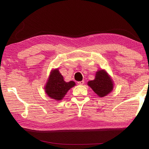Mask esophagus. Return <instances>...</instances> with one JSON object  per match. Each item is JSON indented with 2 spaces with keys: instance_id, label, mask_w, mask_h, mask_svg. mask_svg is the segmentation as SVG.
Listing matches in <instances>:
<instances>
[{
  "instance_id": "1",
  "label": "esophagus",
  "mask_w": 149,
  "mask_h": 149,
  "mask_svg": "<svg viewBox=\"0 0 149 149\" xmlns=\"http://www.w3.org/2000/svg\"><path fill=\"white\" fill-rule=\"evenodd\" d=\"M78 83L79 85H83V84H84V80L78 82Z\"/></svg>"
}]
</instances>
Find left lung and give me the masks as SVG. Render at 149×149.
<instances>
[{"label":"left lung","instance_id":"1","mask_svg":"<svg viewBox=\"0 0 149 149\" xmlns=\"http://www.w3.org/2000/svg\"><path fill=\"white\" fill-rule=\"evenodd\" d=\"M88 85L99 97H102L113 90L114 81L105 70H100L96 73L94 79L89 81Z\"/></svg>","mask_w":149,"mask_h":149}]
</instances>
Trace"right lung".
I'll list each match as a JSON object with an SVG mask.
<instances>
[{
	"label": "right lung",
	"mask_w": 149,
	"mask_h": 149,
	"mask_svg": "<svg viewBox=\"0 0 149 149\" xmlns=\"http://www.w3.org/2000/svg\"><path fill=\"white\" fill-rule=\"evenodd\" d=\"M75 85V82L73 81L66 82L59 70L56 68L52 70L44 89L49 97L56 101H61L68 91Z\"/></svg>",
	"instance_id": "obj_1"
}]
</instances>
